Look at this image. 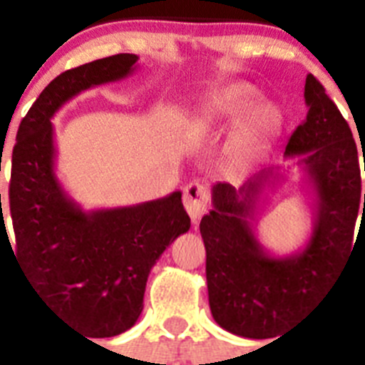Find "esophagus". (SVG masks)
I'll list each match as a JSON object with an SVG mask.
<instances>
[{"instance_id":"1","label":"esophagus","mask_w":365,"mask_h":365,"mask_svg":"<svg viewBox=\"0 0 365 365\" xmlns=\"http://www.w3.org/2000/svg\"><path fill=\"white\" fill-rule=\"evenodd\" d=\"M207 200H209L207 187L202 185V183L192 182L183 189V205H185L187 215L190 216L192 222L200 220V216L205 212Z\"/></svg>"}]
</instances>
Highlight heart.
I'll list each match as a JSON object with an SVG mask.
<instances>
[{
	"label": "heart",
	"mask_w": 365,
	"mask_h": 365,
	"mask_svg": "<svg viewBox=\"0 0 365 365\" xmlns=\"http://www.w3.org/2000/svg\"><path fill=\"white\" fill-rule=\"evenodd\" d=\"M256 96L258 94L251 85L231 83L203 101L196 114V120L207 127L222 125L225 121L242 116L229 140V156L235 163L249 162L280 125V114L272 105L250 106Z\"/></svg>",
	"instance_id": "1"
}]
</instances>
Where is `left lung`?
<instances>
[{
  "label": "left lung",
  "instance_id": "obj_1",
  "mask_svg": "<svg viewBox=\"0 0 365 365\" xmlns=\"http://www.w3.org/2000/svg\"><path fill=\"white\" fill-rule=\"evenodd\" d=\"M304 98L309 110L289 138L284 158H297L304 183L313 192L307 244L293 255L278 256L256 238V202L278 178L274 167L258 170L238 189L215 183L212 209L200 222L212 318L238 336H277L326 291L353 245L362 203L356 143L313 74L305 78Z\"/></svg>",
  "mask_w": 365,
  "mask_h": 365
}]
</instances>
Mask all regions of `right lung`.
<instances>
[{"instance_id": "obj_1", "label": "right lung", "mask_w": 365, "mask_h": 365, "mask_svg": "<svg viewBox=\"0 0 365 365\" xmlns=\"http://www.w3.org/2000/svg\"><path fill=\"white\" fill-rule=\"evenodd\" d=\"M136 61V54H116L61 72L21 120L12 150L16 256L36 294L93 338L116 336L136 324L150 269L190 227L180 190L136 205L83 211L56 176L54 114L87 88L130 76Z\"/></svg>"}]
</instances>
